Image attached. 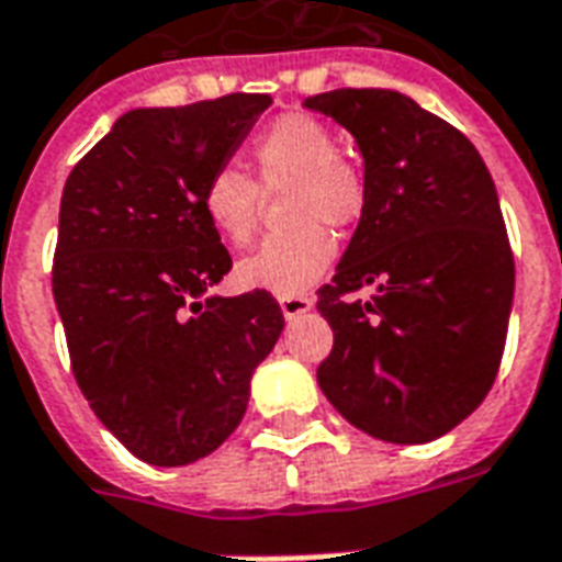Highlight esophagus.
<instances>
[{
  "mask_svg": "<svg viewBox=\"0 0 562 562\" xmlns=\"http://www.w3.org/2000/svg\"><path fill=\"white\" fill-rule=\"evenodd\" d=\"M315 303L313 297H303V294H285V297H280V310L285 318H297V315H306L310 310H313Z\"/></svg>",
  "mask_w": 562,
  "mask_h": 562,
  "instance_id": "esophagus-1",
  "label": "esophagus"
}]
</instances>
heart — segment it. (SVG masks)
Segmentation results:
<instances>
[{"mask_svg": "<svg viewBox=\"0 0 562 562\" xmlns=\"http://www.w3.org/2000/svg\"><path fill=\"white\" fill-rule=\"evenodd\" d=\"M252 164L261 187L292 181L289 220L244 256L238 280L270 294H301L324 277L336 259L334 235L322 226H351L366 207L363 169L336 151L334 131L313 115L285 112L252 143ZM259 184L235 166H220L202 187V207L211 226L232 244H247L259 228Z\"/></svg>", "mask_w": 562, "mask_h": 562, "instance_id": "b5f03b06", "label": "heart"}]
</instances>
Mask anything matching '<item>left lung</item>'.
I'll return each instance as SVG.
<instances>
[{
  "instance_id": "obj_1",
  "label": "left lung",
  "mask_w": 562,
  "mask_h": 562,
  "mask_svg": "<svg viewBox=\"0 0 562 562\" xmlns=\"http://www.w3.org/2000/svg\"><path fill=\"white\" fill-rule=\"evenodd\" d=\"M355 136L366 207L324 285L334 351L318 384L351 426L429 443L480 408L501 366L515 265L480 151L408 94L336 89L306 98ZM375 288L369 302L347 294Z\"/></svg>"
}]
</instances>
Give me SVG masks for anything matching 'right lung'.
<instances>
[{"label":"right lung","instance_id":"1","mask_svg":"<svg viewBox=\"0 0 562 562\" xmlns=\"http://www.w3.org/2000/svg\"><path fill=\"white\" fill-rule=\"evenodd\" d=\"M268 106V94H226L124 112L61 190L53 297L74 378L157 468L205 459L238 429L285 327L261 289L211 294L232 259L202 207L207 176Z\"/></svg>","mask_w":562,"mask_h":562}]
</instances>
